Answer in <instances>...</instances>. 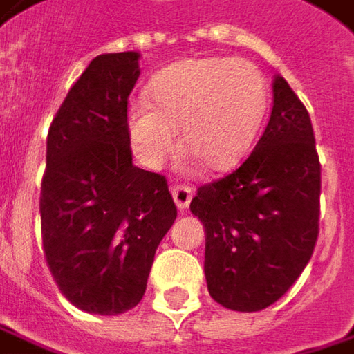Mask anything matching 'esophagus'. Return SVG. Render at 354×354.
Returning <instances> with one entry per match:
<instances>
[{"instance_id":"34e87169","label":"esophagus","mask_w":354,"mask_h":354,"mask_svg":"<svg viewBox=\"0 0 354 354\" xmlns=\"http://www.w3.org/2000/svg\"><path fill=\"white\" fill-rule=\"evenodd\" d=\"M192 194H194V190L188 184H174L172 186V196H174V203H176V207L180 210L188 209V205L192 201Z\"/></svg>"}]
</instances>
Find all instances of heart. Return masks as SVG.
I'll return each instance as SVG.
<instances>
[{"mask_svg": "<svg viewBox=\"0 0 354 354\" xmlns=\"http://www.w3.org/2000/svg\"><path fill=\"white\" fill-rule=\"evenodd\" d=\"M151 105L140 99L127 123L138 158L160 168L182 145L212 172L241 162L268 111L270 88L247 60L192 58L164 68L149 82Z\"/></svg>", "mask_w": 354, "mask_h": 354, "instance_id": "heart-1", "label": "heart"}]
</instances>
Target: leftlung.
Returning <instances> with one entry per match:
<instances>
[{"label":"left lung","instance_id":"1","mask_svg":"<svg viewBox=\"0 0 354 354\" xmlns=\"http://www.w3.org/2000/svg\"><path fill=\"white\" fill-rule=\"evenodd\" d=\"M190 210L207 231L205 275L221 306L259 312L304 272L318 239L320 160L310 115L286 79L273 81L272 115L249 158L203 184Z\"/></svg>","mask_w":354,"mask_h":354}]
</instances>
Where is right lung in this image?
I'll return each mask as SVG.
<instances>
[{
  "label": "right lung",
  "instance_id": "1",
  "mask_svg": "<svg viewBox=\"0 0 354 354\" xmlns=\"http://www.w3.org/2000/svg\"><path fill=\"white\" fill-rule=\"evenodd\" d=\"M140 54H99L56 111L40 190L42 249L64 298L115 316L140 304L176 218L162 174L131 164L127 99Z\"/></svg>",
  "mask_w": 354,
  "mask_h": 354
}]
</instances>
